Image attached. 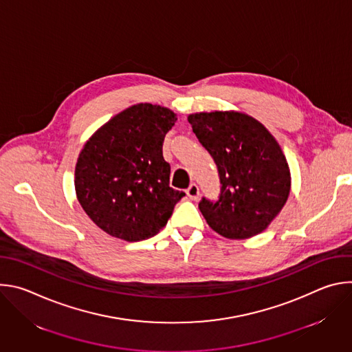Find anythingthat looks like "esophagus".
<instances>
[{"label":"esophagus","instance_id":"esophagus-1","mask_svg":"<svg viewBox=\"0 0 352 352\" xmlns=\"http://www.w3.org/2000/svg\"><path fill=\"white\" fill-rule=\"evenodd\" d=\"M186 195L189 196V199L196 200L199 197V186L196 184H192L188 189H186Z\"/></svg>","mask_w":352,"mask_h":352}]
</instances>
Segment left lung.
<instances>
[{
  "label": "left lung",
  "mask_w": 352,
  "mask_h": 352,
  "mask_svg": "<svg viewBox=\"0 0 352 352\" xmlns=\"http://www.w3.org/2000/svg\"><path fill=\"white\" fill-rule=\"evenodd\" d=\"M188 121L213 157L221 184L217 199L202 197L199 210L226 238L261 234L289 195V170L277 140L259 121L242 113H199Z\"/></svg>",
  "instance_id": "8db88e82"
}]
</instances>
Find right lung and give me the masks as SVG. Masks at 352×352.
I'll return each mask as SVG.
<instances>
[{"label": "right lung", "instance_id": "1", "mask_svg": "<svg viewBox=\"0 0 352 352\" xmlns=\"http://www.w3.org/2000/svg\"><path fill=\"white\" fill-rule=\"evenodd\" d=\"M175 114L153 104L132 106L85 144L75 168L80 206L107 234L128 242L156 235L185 192L170 186L163 157Z\"/></svg>", "mask_w": 352, "mask_h": 352}]
</instances>
